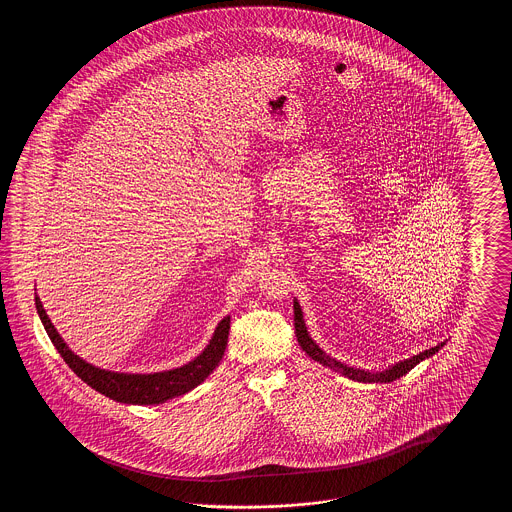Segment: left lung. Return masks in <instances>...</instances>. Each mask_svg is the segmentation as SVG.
<instances>
[{"instance_id":"1","label":"left lung","mask_w":512,"mask_h":512,"mask_svg":"<svg viewBox=\"0 0 512 512\" xmlns=\"http://www.w3.org/2000/svg\"><path fill=\"white\" fill-rule=\"evenodd\" d=\"M293 315H295V336H297V341H299L301 349H303L313 361H317V363H320L322 366H328V368L340 372L341 376H347L349 380H355V382H365V384H374V382H376V384H390L393 380L405 376L409 370H413L414 366L418 365L420 361H424V359L436 355L439 349L443 347V343H439L436 347L426 349V351L414 355L411 359H405V361H399V363H395L393 366H388V368L382 370V372H368V370H363V368H353V366L343 365L340 361L332 359L330 355H326V353L318 347L317 343L313 341V338L309 336V332H307V326H305L303 313H301V307H299L297 299H293Z\"/></svg>"}]
</instances>
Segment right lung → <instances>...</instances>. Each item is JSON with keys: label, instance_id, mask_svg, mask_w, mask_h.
<instances>
[{"label": "right lung", "instance_id": "add662e5", "mask_svg": "<svg viewBox=\"0 0 512 512\" xmlns=\"http://www.w3.org/2000/svg\"><path fill=\"white\" fill-rule=\"evenodd\" d=\"M36 309L48 332L49 340L55 345L63 361L71 366L74 374L82 382H86L90 388L103 393L105 397L119 403H128V405H159L172 397L194 390L195 386H199L219 366L228 343V330H230V317L222 318L209 345L188 365L163 370V372H153V374H126V372L103 370L74 355L73 351L67 347V343L59 336V332L55 330V326L51 324L38 295H36Z\"/></svg>", "mask_w": 512, "mask_h": 512}]
</instances>
